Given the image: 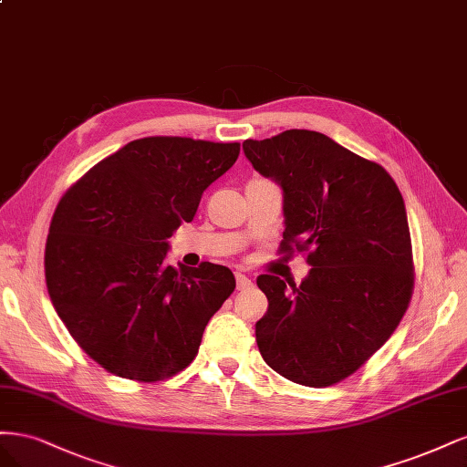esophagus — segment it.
<instances>
[{
    "instance_id": "34e87169",
    "label": "esophagus",
    "mask_w": 467,
    "mask_h": 467,
    "mask_svg": "<svg viewBox=\"0 0 467 467\" xmlns=\"http://www.w3.org/2000/svg\"><path fill=\"white\" fill-rule=\"evenodd\" d=\"M234 279H236V289H238V291H246V289L252 287V281H250L244 274L236 272V274H234Z\"/></svg>"
}]
</instances>
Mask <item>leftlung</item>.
<instances>
[{
  "mask_svg": "<svg viewBox=\"0 0 467 467\" xmlns=\"http://www.w3.org/2000/svg\"><path fill=\"white\" fill-rule=\"evenodd\" d=\"M243 149L283 188L279 254L300 252L312 265L291 289L277 275L258 277L269 303L255 324L260 353L291 382L337 384L382 348L410 306L415 267L401 193L379 162L318 131L287 130Z\"/></svg>",
  "mask_w": 467,
  "mask_h": 467,
  "instance_id": "8db88e82",
  "label": "left lung"
}]
</instances>
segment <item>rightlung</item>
<instances>
[{
	"label": "right lung",
	"mask_w": 467,
	"mask_h": 467,
	"mask_svg": "<svg viewBox=\"0 0 467 467\" xmlns=\"http://www.w3.org/2000/svg\"><path fill=\"white\" fill-rule=\"evenodd\" d=\"M238 153L240 143L135 140L62 195L44 252L47 287L71 337L104 370L161 382L198 355L234 275L209 262L176 269L164 258L172 233Z\"/></svg>",
	"instance_id": "add662e5"
}]
</instances>
